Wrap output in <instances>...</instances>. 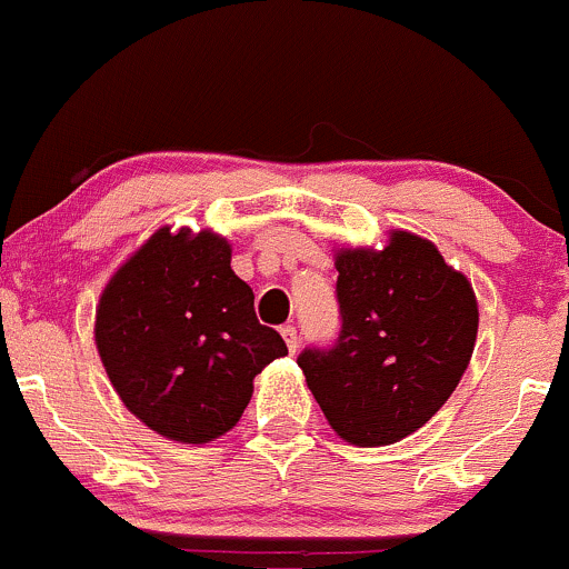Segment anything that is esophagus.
Masks as SVG:
<instances>
[{"label": "esophagus", "mask_w": 569, "mask_h": 569, "mask_svg": "<svg viewBox=\"0 0 569 569\" xmlns=\"http://www.w3.org/2000/svg\"><path fill=\"white\" fill-rule=\"evenodd\" d=\"M282 337H284V342H287V350H290V353H296V350H298V331H296V326H282Z\"/></svg>", "instance_id": "34e87169"}]
</instances>
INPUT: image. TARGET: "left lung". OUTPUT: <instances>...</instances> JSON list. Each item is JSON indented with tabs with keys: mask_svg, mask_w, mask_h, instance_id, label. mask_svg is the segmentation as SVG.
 Here are the masks:
<instances>
[{
	"mask_svg": "<svg viewBox=\"0 0 569 569\" xmlns=\"http://www.w3.org/2000/svg\"><path fill=\"white\" fill-rule=\"evenodd\" d=\"M337 271L342 326L326 348H303L298 367L339 438L386 447L458 389L477 342V298L411 232H391L383 251H339Z\"/></svg>",
	"mask_w": 569,
	"mask_h": 569,
	"instance_id": "obj_1",
	"label": "left lung"
}]
</instances>
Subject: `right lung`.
<instances>
[{
    "mask_svg": "<svg viewBox=\"0 0 569 569\" xmlns=\"http://www.w3.org/2000/svg\"><path fill=\"white\" fill-rule=\"evenodd\" d=\"M96 342L111 386L158 436L208 443L238 425L251 380L287 356L213 232L158 230L103 290Z\"/></svg>",
    "mask_w": 569,
    "mask_h": 569,
    "instance_id": "right-lung-1",
    "label": "right lung"
}]
</instances>
